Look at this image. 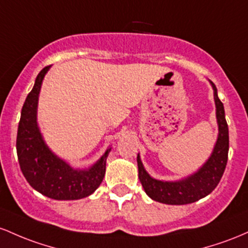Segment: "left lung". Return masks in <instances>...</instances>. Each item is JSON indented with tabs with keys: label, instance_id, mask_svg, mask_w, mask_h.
<instances>
[{
	"label": "left lung",
	"instance_id": "left-lung-1",
	"mask_svg": "<svg viewBox=\"0 0 248 248\" xmlns=\"http://www.w3.org/2000/svg\"><path fill=\"white\" fill-rule=\"evenodd\" d=\"M216 103V117L218 123V138L210 158L204 165L191 176L176 182L155 179L147 173L137 155L138 177L147 196L152 200L168 205H186L208 196L220 182L229 157V126L225 118L224 105L217 93L216 85L211 82Z\"/></svg>",
	"mask_w": 248,
	"mask_h": 248
}]
</instances>
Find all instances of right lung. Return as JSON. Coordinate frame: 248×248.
I'll return each mask as SVG.
<instances>
[{
    "label": "right lung",
    "mask_w": 248,
    "mask_h": 248,
    "mask_svg": "<svg viewBox=\"0 0 248 248\" xmlns=\"http://www.w3.org/2000/svg\"><path fill=\"white\" fill-rule=\"evenodd\" d=\"M49 69L46 66L37 75L22 108L16 139L19 168L30 186L43 196L56 200L82 199L101 185L111 147L88 169L72 168L49 149L37 124L38 97Z\"/></svg>",
    "instance_id": "add662e5"
}]
</instances>
